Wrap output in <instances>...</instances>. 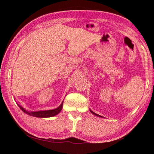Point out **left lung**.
<instances>
[{
  "mask_svg": "<svg viewBox=\"0 0 154 154\" xmlns=\"http://www.w3.org/2000/svg\"><path fill=\"white\" fill-rule=\"evenodd\" d=\"M90 111L91 112V113H93V114H94V115H96V116H99V117H102V116H100V115H99V114H96V113H94V112H93V111L91 110H90Z\"/></svg>",
  "mask_w": 154,
  "mask_h": 154,
  "instance_id": "left-lung-1",
  "label": "left lung"
}]
</instances>
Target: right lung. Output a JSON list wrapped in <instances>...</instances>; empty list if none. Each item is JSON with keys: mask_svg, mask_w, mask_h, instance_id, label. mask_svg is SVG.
I'll return each instance as SVG.
<instances>
[{"mask_svg": "<svg viewBox=\"0 0 154 154\" xmlns=\"http://www.w3.org/2000/svg\"><path fill=\"white\" fill-rule=\"evenodd\" d=\"M20 109L23 112H25L26 114H28V115H30L32 116L35 117H40V118H48V117H51L56 115L58 113H60V111L62 109V107H63V103L61 104V105L57 107V109H55L53 110H43V111H37V112H28V111L24 109V108L22 106H19Z\"/></svg>", "mask_w": 154, "mask_h": 154, "instance_id": "obj_1", "label": "right lung"}]
</instances>
